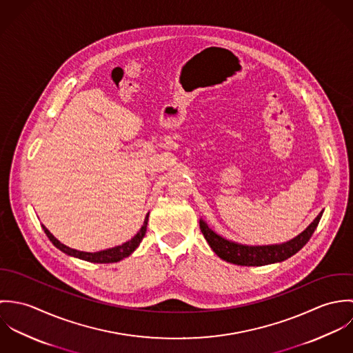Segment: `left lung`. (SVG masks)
Here are the masks:
<instances>
[{"label": "left lung", "instance_id": "obj_1", "mask_svg": "<svg viewBox=\"0 0 353 353\" xmlns=\"http://www.w3.org/2000/svg\"><path fill=\"white\" fill-rule=\"evenodd\" d=\"M323 210L315 217V220L303 231L301 235L294 238L292 241L283 243V245H273V246H245L238 245L235 242H230L216 232H213L206 223L200 220V228L202 235L205 236L206 242L221 259L242 265V266H262L268 263L281 262L294 254L299 252L303 246L310 241L311 235L314 234L318 223L322 217Z\"/></svg>", "mask_w": 353, "mask_h": 353}]
</instances>
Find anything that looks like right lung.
<instances>
[{"label":"right lung","mask_w":353,"mask_h":353,"mask_svg":"<svg viewBox=\"0 0 353 353\" xmlns=\"http://www.w3.org/2000/svg\"><path fill=\"white\" fill-rule=\"evenodd\" d=\"M148 216H150V213L147 214L141 230L137 232V235H136L133 239H130L129 242H126V243H123V245H121V246H117V248L107 249V250L98 252H85L73 250V249H70V248L62 245L59 241H57V239L51 235L50 231H49L45 225H42V227H43V230H45V234H46L48 238L50 239L51 243H52L57 249H59L61 252H63L65 254H68V255H72V256H76V258H80V259H84V261H88V262L110 263V262H118V261H121V259L129 256L132 252H134V250L139 248L140 242L143 241V238L145 236V232H147Z\"/></svg>","instance_id":"add662e5"}]
</instances>
